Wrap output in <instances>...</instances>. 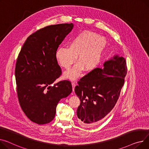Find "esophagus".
Here are the masks:
<instances>
[{
  "label": "esophagus",
  "mask_w": 149,
  "mask_h": 149,
  "mask_svg": "<svg viewBox=\"0 0 149 149\" xmlns=\"http://www.w3.org/2000/svg\"><path fill=\"white\" fill-rule=\"evenodd\" d=\"M71 84H72V91L74 92V91L75 87V83H74V82H72Z\"/></svg>",
  "instance_id": "esophagus-1"
}]
</instances>
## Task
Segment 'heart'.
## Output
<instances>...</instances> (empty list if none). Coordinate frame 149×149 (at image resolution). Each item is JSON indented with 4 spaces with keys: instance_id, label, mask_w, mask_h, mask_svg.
Wrapping results in <instances>:
<instances>
[{
    "instance_id": "b5f03b06",
    "label": "heart",
    "mask_w": 149,
    "mask_h": 149,
    "mask_svg": "<svg viewBox=\"0 0 149 149\" xmlns=\"http://www.w3.org/2000/svg\"><path fill=\"white\" fill-rule=\"evenodd\" d=\"M105 37L90 31H83L76 36L69 44V48L59 47L55 57L58 63L63 68L68 69L76 61L77 63L65 71L63 77L74 80L83 71L90 72L97 66L107 46Z\"/></svg>"
}]
</instances>
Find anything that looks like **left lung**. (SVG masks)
Masks as SVG:
<instances>
[{
  "mask_svg": "<svg viewBox=\"0 0 149 149\" xmlns=\"http://www.w3.org/2000/svg\"><path fill=\"white\" fill-rule=\"evenodd\" d=\"M127 68L124 57L117 54L81 78L75 93L81 101L78 121L91 126L104 118L115 106L124 84Z\"/></svg>",
  "mask_w": 149,
  "mask_h": 149,
  "instance_id": "8db88e82",
  "label": "left lung"
}]
</instances>
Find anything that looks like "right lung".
<instances>
[{"label":"right lung","instance_id":"1","mask_svg":"<svg viewBox=\"0 0 149 149\" xmlns=\"http://www.w3.org/2000/svg\"><path fill=\"white\" fill-rule=\"evenodd\" d=\"M73 27V23H66L38 30L27 38L18 56L15 75L19 105L38 125L52 122L58 102L72 92L68 80L52 84L62 73L56 52Z\"/></svg>","mask_w":149,"mask_h":149}]
</instances>
